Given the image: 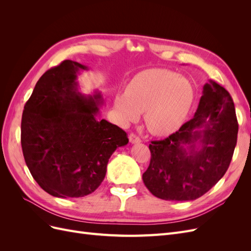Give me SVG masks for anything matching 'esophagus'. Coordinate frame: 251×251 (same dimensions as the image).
I'll return each instance as SVG.
<instances>
[{
    "label": "esophagus",
    "instance_id": "esophagus-1",
    "mask_svg": "<svg viewBox=\"0 0 251 251\" xmlns=\"http://www.w3.org/2000/svg\"><path fill=\"white\" fill-rule=\"evenodd\" d=\"M128 139H130L131 143H139L141 141V139L138 137V136L136 134H133V133L128 136Z\"/></svg>",
    "mask_w": 251,
    "mask_h": 251
}]
</instances>
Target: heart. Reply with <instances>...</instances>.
<instances>
[{
  "label": "heart",
  "mask_w": 251,
  "mask_h": 251,
  "mask_svg": "<svg viewBox=\"0 0 251 251\" xmlns=\"http://www.w3.org/2000/svg\"><path fill=\"white\" fill-rule=\"evenodd\" d=\"M193 101L194 88L186 78L168 69H149L134 76L126 92L115 95L114 110L124 125L144 113L149 132L166 136L184 123Z\"/></svg>",
  "instance_id": "1"
}]
</instances>
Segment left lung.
<instances>
[{"instance_id": "left-lung-1", "label": "left lung", "mask_w": 251, "mask_h": 251, "mask_svg": "<svg viewBox=\"0 0 251 251\" xmlns=\"http://www.w3.org/2000/svg\"><path fill=\"white\" fill-rule=\"evenodd\" d=\"M238 130L228 91L209 80L194 117L168 138L151 141L150 165L142 175L144 184L162 200L200 198L228 169Z\"/></svg>"}]
</instances>
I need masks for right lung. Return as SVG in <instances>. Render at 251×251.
<instances>
[{
    "mask_svg": "<svg viewBox=\"0 0 251 251\" xmlns=\"http://www.w3.org/2000/svg\"><path fill=\"white\" fill-rule=\"evenodd\" d=\"M88 67L66 59L45 72L23 111L21 144L33 179L57 198L85 197L101 184L111 155L128 142L126 133L97 118L100 93L77 91Z\"/></svg>",
    "mask_w": 251,
    "mask_h": 251,
    "instance_id": "add662e5",
    "label": "right lung"
}]
</instances>
